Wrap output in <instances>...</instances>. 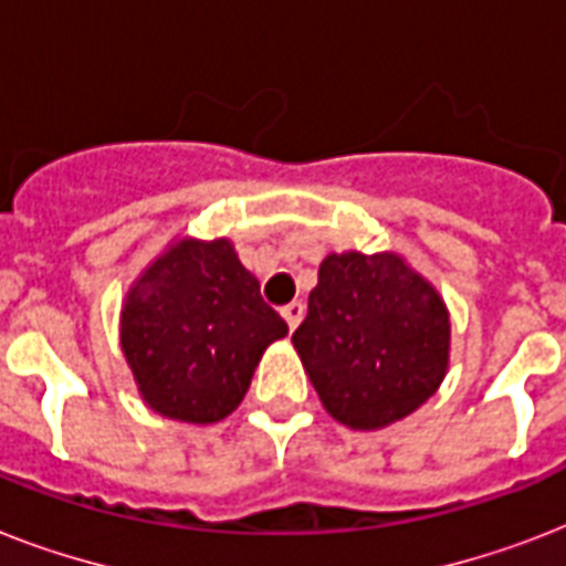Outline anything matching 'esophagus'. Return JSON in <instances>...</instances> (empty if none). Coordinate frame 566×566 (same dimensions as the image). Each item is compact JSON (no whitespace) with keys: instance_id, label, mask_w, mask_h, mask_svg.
<instances>
[{"instance_id":"34e87169","label":"esophagus","mask_w":566,"mask_h":566,"mask_svg":"<svg viewBox=\"0 0 566 566\" xmlns=\"http://www.w3.org/2000/svg\"><path fill=\"white\" fill-rule=\"evenodd\" d=\"M282 317L287 319V326H291V332H293V328L302 323V317H305V305H302V302H291V305H284Z\"/></svg>"}]
</instances>
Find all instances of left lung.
I'll list each match as a JSON object with an SVG mask.
<instances>
[{"mask_svg": "<svg viewBox=\"0 0 566 566\" xmlns=\"http://www.w3.org/2000/svg\"><path fill=\"white\" fill-rule=\"evenodd\" d=\"M293 346L335 420L381 429L417 411L443 381L449 314L399 255L344 252L319 264Z\"/></svg>", "mask_w": 566, "mask_h": 566, "instance_id": "1", "label": "left lung"}]
</instances>
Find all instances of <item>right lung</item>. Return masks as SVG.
I'll list each match as a JSON object with an SVG mask.
<instances>
[{"label":"right lung","instance_id":"right-lung-1","mask_svg":"<svg viewBox=\"0 0 566 566\" xmlns=\"http://www.w3.org/2000/svg\"><path fill=\"white\" fill-rule=\"evenodd\" d=\"M287 323L229 240H179L128 293L123 353L149 408L170 420L217 422L249 390L261 355Z\"/></svg>","mask_w":566,"mask_h":566}]
</instances>
